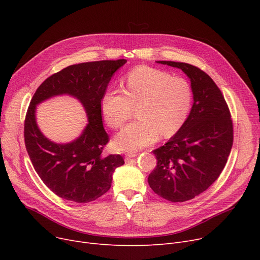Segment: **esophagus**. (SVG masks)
I'll use <instances>...</instances> for the list:
<instances>
[{"instance_id":"esophagus-1","label":"esophagus","mask_w":260,"mask_h":260,"mask_svg":"<svg viewBox=\"0 0 260 260\" xmlns=\"http://www.w3.org/2000/svg\"><path fill=\"white\" fill-rule=\"evenodd\" d=\"M138 156V154L137 153H127L126 155H125V160L126 161H128V160H131L132 158H134V157H137Z\"/></svg>"}]
</instances>
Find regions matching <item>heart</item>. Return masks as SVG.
<instances>
[{"label": "heart", "mask_w": 260, "mask_h": 260, "mask_svg": "<svg viewBox=\"0 0 260 260\" xmlns=\"http://www.w3.org/2000/svg\"><path fill=\"white\" fill-rule=\"evenodd\" d=\"M193 104V89L181 77H172L157 68L141 66L132 71L123 91L107 90L101 99V112L112 128H121L134 115L138 120L123 129L115 146L137 151L178 133L186 122Z\"/></svg>", "instance_id": "b5f03b06"}]
</instances>
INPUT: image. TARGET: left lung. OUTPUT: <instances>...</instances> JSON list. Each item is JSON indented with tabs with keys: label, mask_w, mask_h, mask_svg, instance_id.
I'll return each instance as SVG.
<instances>
[{
	"label": "left lung",
	"mask_w": 260,
	"mask_h": 260,
	"mask_svg": "<svg viewBox=\"0 0 260 260\" xmlns=\"http://www.w3.org/2000/svg\"><path fill=\"white\" fill-rule=\"evenodd\" d=\"M158 63L186 74L194 103L181 129L153 151L157 166L147 181L158 196L183 202L207 190L221 174L233 145V121L221 90L207 73L187 63Z\"/></svg>",
	"instance_id": "obj_1"
}]
</instances>
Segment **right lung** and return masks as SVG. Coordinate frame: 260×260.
I'll return each mask as SVG.
<instances>
[{
    "mask_svg": "<svg viewBox=\"0 0 260 260\" xmlns=\"http://www.w3.org/2000/svg\"><path fill=\"white\" fill-rule=\"evenodd\" d=\"M125 59L67 66L48 77L36 90L24 122L26 151L44 184L57 196L78 203L98 199L111 188L113 173L124 165L121 155H103L109 137L103 127L101 99L115 72ZM67 93L85 106L89 124L80 137L66 145L48 141L35 122V106L53 95Z\"/></svg>",
    "mask_w": 260,
    "mask_h": 260,
    "instance_id": "add662e5",
    "label": "right lung"
}]
</instances>
